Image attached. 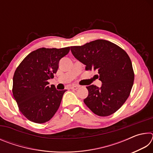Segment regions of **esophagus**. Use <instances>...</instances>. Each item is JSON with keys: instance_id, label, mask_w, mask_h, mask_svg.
<instances>
[{"instance_id": "1", "label": "esophagus", "mask_w": 153, "mask_h": 153, "mask_svg": "<svg viewBox=\"0 0 153 153\" xmlns=\"http://www.w3.org/2000/svg\"><path fill=\"white\" fill-rule=\"evenodd\" d=\"M79 86H77V85H74V86H71V89L74 90H76L79 88Z\"/></svg>"}]
</instances>
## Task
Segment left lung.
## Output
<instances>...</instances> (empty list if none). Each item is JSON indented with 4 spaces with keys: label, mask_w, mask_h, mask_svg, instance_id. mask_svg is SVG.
I'll use <instances>...</instances> for the list:
<instances>
[{
    "label": "left lung",
    "mask_w": 153,
    "mask_h": 153,
    "mask_svg": "<svg viewBox=\"0 0 153 153\" xmlns=\"http://www.w3.org/2000/svg\"><path fill=\"white\" fill-rule=\"evenodd\" d=\"M77 60L86 65V70H97L102 86L86 87L88 96L86 105L98 116L106 117L120 109L130 94L134 73L130 58L115 44L97 40L86 45L71 46Z\"/></svg>",
    "instance_id": "1"
}]
</instances>
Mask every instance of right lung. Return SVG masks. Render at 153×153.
I'll return each mask as SVG.
<instances>
[{
  "instance_id": "add662e5",
  "label": "right lung",
  "mask_w": 153,
  "mask_h": 153,
  "mask_svg": "<svg viewBox=\"0 0 153 153\" xmlns=\"http://www.w3.org/2000/svg\"><path fill=\"white\" fill-rule=\"evenodd\" d=\"M70 47L40 48L25 56L17 67L13 78V94L22 113L34 123H43L53 117L66 90L48 86L54 77L61 58Z\"/></svg>"
}]
</instances>
